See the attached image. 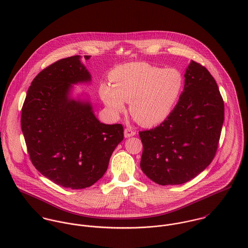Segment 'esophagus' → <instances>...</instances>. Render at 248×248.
I'll return each mask as SVG.
<instances>
[{
  "mask_svg": "<svg viewBox=\"0 0 248 248\" xmlns=\"http://www.w3.org/2000/svg\"><path fill=\"white\" fill-rule=\"evenodd\" d=\"M136 134V131H134L131 127H126L124 129V137L129 138L134 136Z\"/></svg>",
  "mask_w": 248,
  "mask_h": 248,
  "instance_id": "obj_1",
  "label": "esophagus"
}]
</instances>
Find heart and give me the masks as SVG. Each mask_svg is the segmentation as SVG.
Here are the masks:
<instances>
[{"instance_id":"b5f03b06","label":"heart","mask_w":248,"mask_h":248,"mask_svg":"<svg viewBox=\"0 0 248 248\" xmlns=\"http://www.w3.org/2000/svg\"><path fill=\"white\" fill-rule=\"evenodd\" d=\"M113 85L103 83L100 96L113 117L129 103V111L144 126L156 125L170 115L185 87V78L176 68H162L145 62L117 66L110 74Z\"/></svg>"}]
</instances>
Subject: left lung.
<instances>
[{
  "mask_svg": "<svg viewBox=\"0 0 248 248\" xmlns=\"http://www.w3.org/2000/svg\"><path fill=\"white\" fill-rule=\"evenodd\" d=\"M178 104L155 128L140 131V168L161 186L185 184L213 161L224 120V105L210 72L191 61Z\"/></svg>",
  "mask_w": 248,
  "mask_h": 248,
  "instance_id": "left-lung-1",
  "label": "left lung"
}]
</instances>
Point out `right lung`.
Returning <instances> with one entry per match:
<instances>
[{
  "label": "right lung",
  "mask_w": 248,
  "mask_h": 248,
  "mask_svg": "<svg viewBox=\"0 0 248 248\" xmlns=\"http://www.w3.org/2000/svg\"><path fill=\"white\" fill-rule=\"evenodd\" d=\"M90 81L80 56L59 60L34 78L22 108L21 126L32 164L46 178L71 189L100 180L124 140L121 124H102L89 102L70 99L72 84Z\"/></svg>",
  "instance_id": "1"
}]
</instances>
